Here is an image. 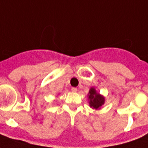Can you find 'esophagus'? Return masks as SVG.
I'll return each instance as SVG.
<instances>
[{"mask_svg": "<svg viewBox=\"0 0 148 148\" xmlns=\"http://www.w3.org/2000/svg\"><path fill=\"white\" fill-rule=\"evenodd\" d=\"M71 91L72 92H77V89L76 88H72Z\"/></svg>", "mask_w": 148, "mask_h": 148, "instance_id": "34e87169", "label": "esophagus"}]
</instances>
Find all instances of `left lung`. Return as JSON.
I'll use <instances>...</instances> for the list:
<instances>
[{
    "label": "left lung",
    "instance_id": "obj_1",
    "mask_svg": "<svg viewBox=\"0 0 148 148\" xmlns=\"http://www.w3.org/2000/svg\"><path fill=\"white\" fill-rule=\"evenodd\" d=\"M89 106L92 109L99 110L102 108V106L105 103V97L96 90L95 87L90 88L89 93L88 95Z\"/></svg>",
    "mask_w": 148,
    "mask_h": 148
}]
</instances>
